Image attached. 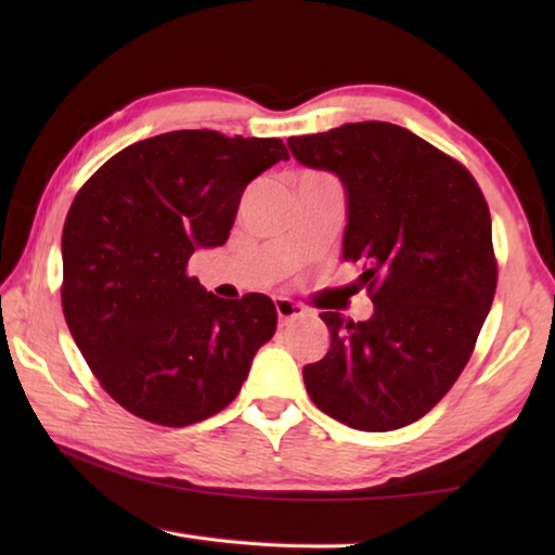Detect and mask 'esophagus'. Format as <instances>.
Segmentation results:
<instances>
[{
    "instance_id": "34e87169",
    "label": "esophagus",
    "mask_w": 555,
    "mask_h": 555,
    "mask_svg": "<svg viewBox=\"0 0 555 555\" xmlns=\"http://www.w3.org/2000/svg\"><path fill=\"white\" fill-rule=\"evenodd\" d=\"M274 304H276V315H279V323L281 325H288V323H294V321H298V318L306 315L304 308H300L298 304H294V300H291V298L279 296V298H274Z\"/></svg>"
}]
</instances>
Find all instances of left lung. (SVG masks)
<instances>
[{"label": "left lung", "mask_w": 555, "mask_h": 555, "mask_svg": "<svg viewBox=\"0 0 555 555\" xmlns=\"http://www.w3.org/2000/svg\"><path fill=\"white\" fill-rule=\"evenodd\" d=\"M298 164L345 188L343 259L360 261L367 321L323 311L331 347L306 364L308 397L340 424L384 434L436 406L473 354L492 308V220L455 158L389 121L291 137Z\"/></svg>", "instance_id": "left-lung-1"}]
</instances>
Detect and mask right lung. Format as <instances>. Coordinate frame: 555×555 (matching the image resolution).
I'll use <instances>...</instances> for the list:
<instances>
[{"label": "right lung", "instance_id": "1", "mask_svg": "<svg viewBox=\"0 0 555 555\" xmlns=\"http://www.w3.org/2000/svg\"><path fill=\"white\" fill-rule=\"evenodd\" d=\"M288 152L279 139L181 129L137 142L80 188L63 224V315L119 406L191 426L237 397L276 331L264 294L218 298L188 276L228 242L244 188Z\"/></svg>", "mask_w": 555, "mask_h": 555}]
</instances>
